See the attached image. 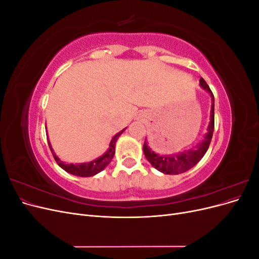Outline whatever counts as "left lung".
Listing matches in <instances>:
<instances>
[{
	"instance_id": "8db88e82",
	"label": "left lung",
	"mask_w": 259,
	"mask_h": 259,
	"mask_svg": "<svg viewBox=\"0 0 259 259\" xmlns=\"http://www.w3.org/2000/svg\"><path fill=\"white\" fill-rule=\"evenodd\" d=\"M200 86L202 90H204L209 94L210 99H211L210 117H209L210 121L207 126L206 134L204 135V138H203L200 143H198L193 148L189 149V150H185L183 152L173 153V154H159L154 152L152 149L148 146L147 140H145L144 153H145L146 159L150 162V164L154 168L160 170L163 174L177 175L189 170L203 158V156H204L209 147L211 137H213V132H214L215 99H214L213 93H211V91L209 90V86L203 79H200Z\"/></svg>"
}]
</instances>
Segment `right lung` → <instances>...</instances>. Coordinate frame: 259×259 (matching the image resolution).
<instances>
[{
  "instance_id": "1",
  "label": "right lung",
  "mask_w": 259,
  "mask_h": 259,
  "mask_svg": "<svg viewBox=\"0 0 259 259\" xmlns=\"http://www.w3.org/2000/svg\"><path fill=\"white\" fill-rule=\"evenodd\" d=\"M125 130H126V128L122 130L121 132H119L117 134H115L113 136L110 144H109L108 150L103 155L98 156V158H96L95 160H93L91 162H85V163H75V164L70 163V164H68V163L62 162L56 155V153L54 152V149L52 148V145L50 143L49 138H48V142H49V146H50V149H51V151L53 153L55 161L57 162V164L62 169H65L67 173L75 175V176L91 177V176H94V175L100 173V171L105 169L108 166V164L111 162V160L113 159V156H114V152H115L116 140H117V138L121 136V134Z\"/></svg>"
}]
</instances>
